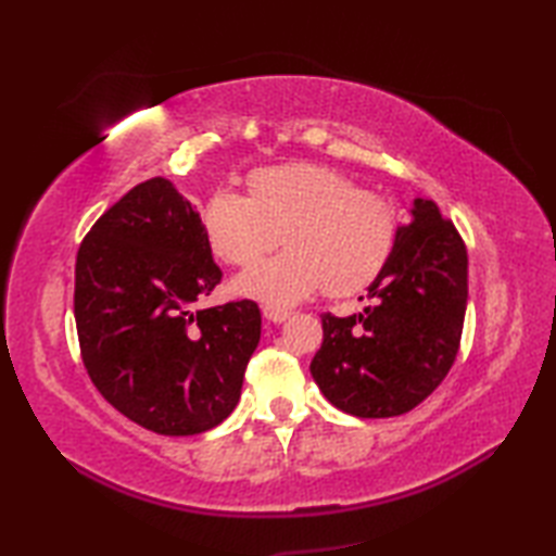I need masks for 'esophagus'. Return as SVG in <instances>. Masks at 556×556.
I'll return each instance as SVG.
<instances>
[{
  "instance_id": "34e87169",
  "label": "esophagus",
  "mask_w": 556,
  "mask_h": 556,
  "mask_svg": "<svg viewBox=\"0 0 556 556\" xmlns=\"http://www.w3.org/2000/svg\"><path fill=\"white\" fill-rule=\"evenodd\" d=\"M263 315L267 317L269 323L279 325V323L289 320V317H291V311H285V308H275V305H265V308H263Z\"/></svg>"
}]
</instances>
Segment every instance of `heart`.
Segmentation results:
<instances>
[{
    "instance_id": "heart-1",
    "label": "heart",
    "mask_w": 556,
    "mask_h": 556,
    "mask_svg": "<svg viewBox=\"0 0 556 556\" xmlns=\"http://www.w3.org/2000/svg\"><path fill=\"white\" fill-rule=\"evenodd\" d=\"M251 195L219 188L203 207V231L224 263L248 267L285 241L287 251L233 281L243 296L291 305L323 289L351 296L380 275L396 241L389 200L356 188L327 164L289 162L248 176Z\"/></svg>"
}]
</instances>
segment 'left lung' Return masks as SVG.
<instances>
[{"instance_id": "obj_1", "label": "left lung", "mask_w": 556, "mask_h": 556, "mask_svg": "<svg viewBox=\"0 0 556 556\" xmlns=\"http://www.w3.org/2000/svg\"><path fill=\"white\" fill-rule=\"evenodd\" d=\"M368 299L358 315H323V346L311 372L339 410L392 418L442 384L464 332L466 243L432 200L416 198Z\"/></svg>"}]
</instances>
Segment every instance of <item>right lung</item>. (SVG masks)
<instances>
[{"label":"right lung","mask_w":556,"mask_h":556,"mask_svg":"<svg viewBox=\"0 0 556 556\" xmlns=\"http://www.w3.org/2000/svg\"><path fill=\"white\" fill-rule=\"evenodd\" d=\"M219 281L203 219L162 176L134 186L83 239L74 289L80 358L98 392L140 428L198 434L239 404L260 308H193Z\"/></svg>","instance_id":"1"}]
</instances>
